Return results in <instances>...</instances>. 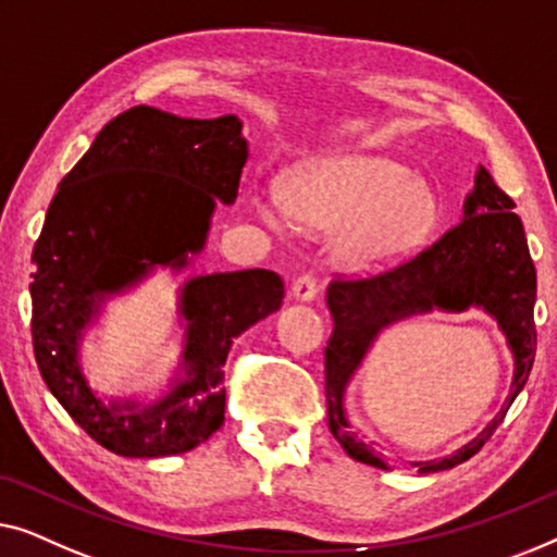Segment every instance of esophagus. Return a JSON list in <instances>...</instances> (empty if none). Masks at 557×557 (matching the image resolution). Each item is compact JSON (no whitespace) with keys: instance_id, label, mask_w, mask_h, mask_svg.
<instances>
[{"instance_id":"34e87169","label":"esophagus","mask_w":557,"mask_h":557,"mask_svg":"<svg viewBox=\"0 0 557 557\" xmlns=\"http://www.w3.org/2000/svg\"><path fill=\"white\" fill-rule=\"evenodd\" d=\"M318 295V280L312 275H300L293 282V297L300 302H312Z\"/></svg>"}]
</instances>
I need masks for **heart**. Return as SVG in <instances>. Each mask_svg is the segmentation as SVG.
I'll return each instance as SVG.
<instances>
[{
    "label": "heart",
    "instance_id": "b5f03b06",
    "mask_svg": "<svg viewBox=\"0 0 557 557\" xmlns=\"http://www.w3.org/2000/svg\"><path fill=\"white\" fill-rule=\"evenodd\" d=\"M257 214L285 234L297 222L343 232L338 252L360 272L391 270L426 245L438 201L401 163L381 156H343L312 163L289 178L285 194L255 191Z\"/></svg>",
    "mask_w": 557,
    "mask_h": 557
}]
</instances>
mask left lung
Wrapping results in <instances>:
<instances>
[{
  "label": "left lung",
  "mask_w": 557,
  "mask_h": 557,
  "mask_svg": "<svg viewBox=\"0 0 557 557\" xmlns=\"http://www.w3.org/2000/svg\"><path fill=\"white\" fill-rule=\"evenodd\" d=\"M512 207L515 201L492 182L490 171L476 166L474 186L461 207V222L432 247L383 275L331 282L325 295L333 318V333L325 348L327 424L350 459L379 469L401 465L356 424L348 388L381 333L417 315L482 310L505 335L512 354V381L499 411L474 438L449 457L406 461L404 467L419 474L457 467L480 451L503 424L507 409L528 381L537 341L532 320L537 293L535 264Z\"/></svg>",
  "instance_id": "obj_1"
}]
</instances>
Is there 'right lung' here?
Wrapping results in <instances>:
<instances>
[{
  "label": "right lung",
  "mask_w": 557,
  "mask_h": 557,
  "mask_svg": "<svg viewBox=\"0 0 557 557\" xmlns=\"http://www.w3.org/2000/svg\"><path fill=\"white\" fill-rule=\"evenodd\" d=\"M247 156L234 113L201 121L136 106L98 133L47 209L29 285L37 366L75 424L121 457H171L207 442L224 424L234 338L282 308L277 272H199L176 293L184 338L166 383L115 396L83 366L108 302L159 270L178 275L207 249L216 203L237 199Z\"/></svg>",
  "instance_id": "1"
}]
</instances>
